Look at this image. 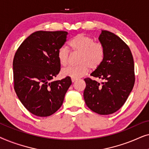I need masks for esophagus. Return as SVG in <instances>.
Masks as SVG:
<instances>
[{"label":"esophagus","instance_id":"1","mask_svg":"<svg viewBox=\"0 0 149 149\" xmlns=\"http://www.w3.org/2000/svg\"><path fill=\"white\" fill-rule=\"evenodd\" d=\"M77 81V79H72V83H74L75 82V81Z\"/></svg>","mask_w":149,"mask_h":149}]
</instances>
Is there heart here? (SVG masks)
Instances as JSON below:
<instances>
[{"mask_svg":"<svg viewBox=\"0 0 149 149\" xmlns=\"http://www.w3.org/2000/svg\"><path fill=\"white\" fill-rule=\"evenodd\" d=\"M69 46L73 52L79 55L78 66H69L61 72L63 77L78 79L88 72L89 68L92 70L100 66L104 59L105 52L102 45L95 42L90 36L83 34H77L69 42ZM59 62L62 66H66L70 60V53L64 47L59 49L57 54Z\"/></svg>","mask_w":149,"mask_h":149,"instance_id":"1","label":"heart"}]
</instances>
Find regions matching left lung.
Returning <instances> with one entry per match:
<instances>
[{
    "instance_id": "obj_1",
    "label": "left lung",
    "mask_w": 149,
    "mask_h": 149,
    "mask_svg": "<svg viewBox=\"0 0 149 149\" xmlns=\"http://www.w3.org/2000/svg\"><path fill=\"white\" fill-rule=\"evenodd\" d=\"M99 41L104 49L102 63L91 74L100 83L87 78L83 97L89 109L100 115L117 111L127 100L135 82L132 52L125 42L113 32L102 30Z\"/></svg>"
}]
</instances>
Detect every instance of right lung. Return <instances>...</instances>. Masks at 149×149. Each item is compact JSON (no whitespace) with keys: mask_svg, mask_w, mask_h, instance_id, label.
Returning a JSON list of instances; mask_svg holds the SVG:
<instances>
[{"mask_svg":"<svg viewBox=\"0 0 149 149\" xmlns=\"http://www.w3.org/2000/svg\"><path fill=\"white\" fill-rule=\"evenodd\" d=\"M66 31H37L19 47L13 62L14 89L28 111L48 117L62 105L72 84L70 77L52 81L60 70L57 56L66 41Z\"/></svg>","mask_w":149,"mask_h":149,"instance_id":"right-lung-1","label":"right lung"}]
</instances>
